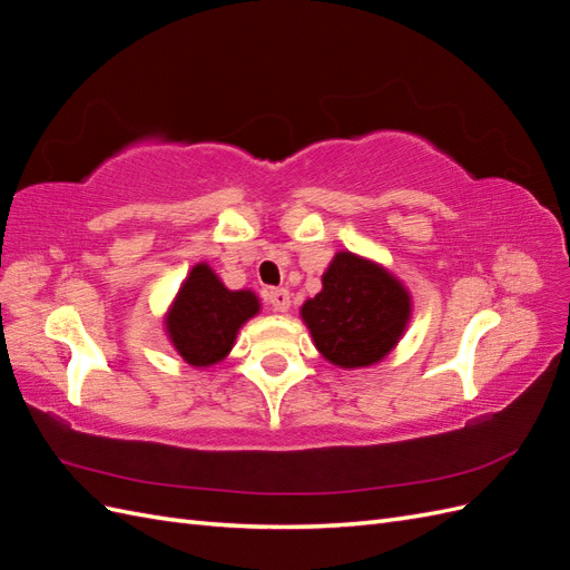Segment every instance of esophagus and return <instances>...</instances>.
Returning <instances> with one entry per match:
<instances>
[{"label":"esophagus","instance_id":"obj_1","mask_svg":"<svg viewBox=\"0 0 570 570\" xmlns=\"http://www.w3.org/2000/svg\"><path fill=\"white\" fill-rule=\"evenodd\" d=\"M266 299H268L273 312H287V308H289V292H287L285 287H273V289H268Z\"/></svg>","mask_w":570,"mask_h":570}]
</instances>
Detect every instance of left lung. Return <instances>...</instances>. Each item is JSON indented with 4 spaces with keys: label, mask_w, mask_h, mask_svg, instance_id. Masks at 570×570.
Masks as SVG:
<instances>
[{
    "label": "left lung",
    "mask_w": 570,
    "mask_h": 570,
    "mask_svg": "<svg viewBox=\"0 0 570 570\" xmlns=\"http://www.w3.org/2000/svg\"><path fill=\"white\" fill-rule=\"evenodd\" d=\"M321 281L318 295L302 304L316 350L340 368L383 361L411 318L406 287L381 264L352 252H337Z\"/></svg>",
    "instance_id": "8db88e82"
}]
</instances>
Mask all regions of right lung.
Here are the masks:
<instances>
[{"instance_id":"add662e5","label":"right lung","mask_w":570,"mask_h":570,"mask_svg":"<svg viewBox=\"0 0 570 570\" xmlns=\"http://www.w3.org/2000/svg\"><path fill=\"white\" fill-rule=\"evenodd\" d=\"M258 308L262 304L252 289H228L202 262L187 273L164 323L183 361L206 368L230 354L237 331Z\"/></svg>"}]
</instances>
